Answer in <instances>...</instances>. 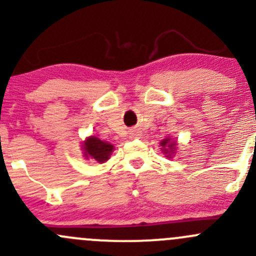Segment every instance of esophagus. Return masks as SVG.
I'll use <instances>...</instances> for the list:
<instances>
[{
    "instance_id": "obj_1",
    "label": "esophagus",
    "mask_w": 256,
    "mask_h": 256,
    "mask_svg": "<svg viewBox=\"0 0 256 256\" xmlns=\"http://www.w3.org/2000/svg\"><path fill=\"white\" fill-rule=\"evenodd\" d=\"M130 138H140V132H138V131H131L130 132Z\"/></svg>"
}]
</instances>
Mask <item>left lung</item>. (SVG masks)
<instances>
[{"instance_id": "obj_1", "label": "left lung", "mask_w": 256, "mask_h": 256, "mask_svg": "<svg viewBox=\"0 0 256 256\" xmlns=\"http://www.w3.org/2000/svg\"><path fill=\"white\" fill-rule=\"evenodd\" d=\"M177 140H174L172 138H166L160 142V146H161L162 154H164V157L167 158H172V157L176 154L177 151Z\"/></svg>"}]
</instances>
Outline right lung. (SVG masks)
<instances>
[{"label":"right lung","mask_w":256,"mask_h":256,"mask_svg":"<svg viewBox=\"0 0 256 256\" xmlns=\"http://www.w3.org/2000/svg\"><path fill=\"white\" fill-rule=\"evenodd\" d=\"M115 147L108 141L100 140L96 136H89L82 142V154L85 160H95L99 164H104L112 156Z\"/></svg>","instance_id":"right-lung-1"}]
</instances>
